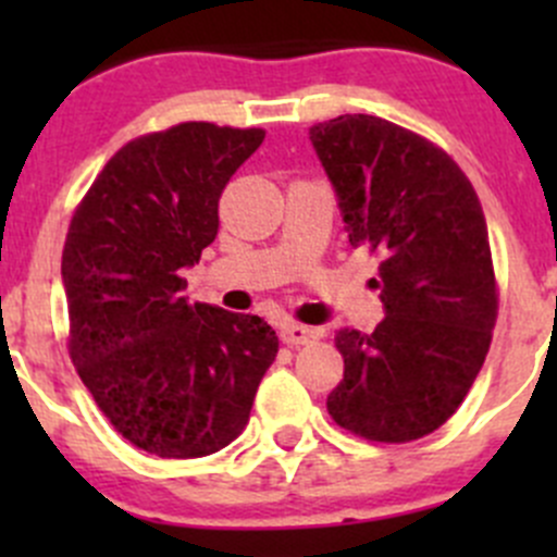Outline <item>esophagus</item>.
I'll return each mask as SVG.
<instances>
[{
	"mask_svg": "<svg viewBox=\"0 0 557 557\" xmlns=\"http://www.w3.org/2000/svg\"><path fill=\"white\" fill-rule=\"evenodd\" d=\"M280 339L290 347L299 345H310V342L318 339V331L310 329V325H299V323H288L280 329Z\"/></svg>",
	"mask_w": 557,
	"mask_h": 557,
	"instance_id": "obj_1",
	"label": "esophagus"
}]
</instances>
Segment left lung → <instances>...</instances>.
<instances>
[{
	"label": "left lung",
	"instance_id": "left-lung-1",
	"mask_svg": "<svg viewBox=\"0 0 557 557\" xmlns=\"http://www.w3.org/2000/svg\"><path fill=\"white\" fill-rule=\"evenodd\" d=\"M310 139L339 196L352 247L380 256L385 320L336 331L345 377L336 425L404 445L434 434L474 385L498 314L485 215L463 170L431 139L377 115L314 123Z\"/></svg>",
	"mask_w": 557,
	"mask_h": 557
}]
</instances>
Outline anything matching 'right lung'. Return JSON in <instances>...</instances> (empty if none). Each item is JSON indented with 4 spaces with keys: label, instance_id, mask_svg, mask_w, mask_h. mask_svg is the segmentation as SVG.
Returning <instances> with one entry per match:
<instances>
[{
    "label": "right lung",
    "instance_id": "right-lung-1",
    "mask_svg": "<svg viewBox=\"0 0 557 557\" xmlns=\"http://www.w3.org/2000/svg\"><path fill=\"white\" fill-rule=\"evenodd\" d=\"M263 128L188 121L123 145L75 207L61 277L70 358L112 429L159 458L237 440L277 334L258 314L190 305L185 267L218 234V201Z\"/></svg>",
    "mask_w": 557,
    "mask_h": 557
}]
</instances>
